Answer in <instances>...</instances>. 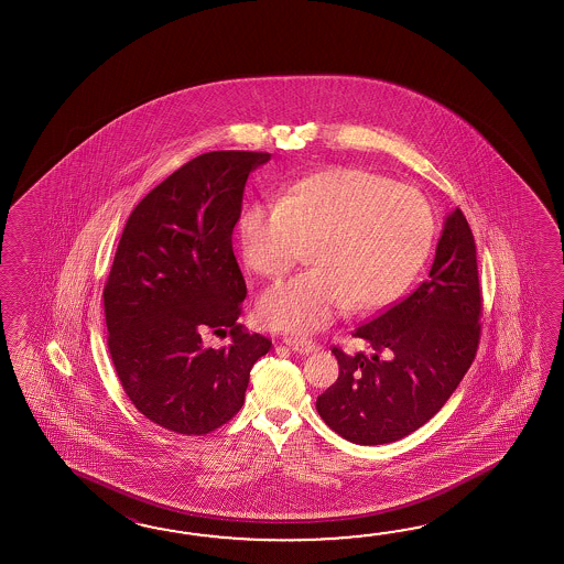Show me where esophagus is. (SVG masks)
Masks as SVG:
<instances>
[{
    "label": "esophagus",
    "instance_id": "esophagus-1",
    "mask_svg": "<svg viewBox=\"0 0 564 564\" xmlns=\"http://www.w3.org/2000/svg\"><path fill=\"white\" fill-rule=\"evenodd\" d=\"M284 345L292 348L294 352H299V355H311V352L318 350V345H314V343L306 340V338H296V336H286Z\"/></svg>",
    "mask_w": 564,
    "mask_h": 564
}]
</instances>
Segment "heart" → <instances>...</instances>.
I'll return each instance as SVG.
<instances>
[{
    "label": "heart",
    "instance_id": "obj_1",
    "mask_svg": "<svg viewBox=\"0 0 564 564\" xmlns=\"http://www.w3.org/2000/svg\"><path fill=\"white\" fill-rule=\"evenodd\" d=\"M433 236L432 205L417 189L365 169L314 173L278 204H253L241 216V252L260 276H286L306 246L314 265L268 290L258 318L278 330L314 333L348 306L379 311L417 276Z\"/></svg>",
    "mask_w": 564,
    "mask_h": 564
}]
</instances>
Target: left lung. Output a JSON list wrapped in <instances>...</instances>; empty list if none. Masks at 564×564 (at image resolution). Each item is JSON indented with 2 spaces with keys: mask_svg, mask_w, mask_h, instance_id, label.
Returning <instances> with one entry per match:
<instances>
[{
  "mask_svg": "<svg viewBox=\"0 0 564 564\" xmlns=\"http://www.w3.org/2000/svg\"><path fill=\"white\" fill-rule=\"evenodd\" d=\"M478 256L462 209L445 217L430 278L352 336L371 355L333 348L338 379L316 399L324 423L359 445L391 444L444 408L476 359Z\"/></svg>",
  "mask_w": 564,
  "mask_h": 564,
  "instance_id": "left-lung-1",
  "label": "left lung"
}]
</instances>
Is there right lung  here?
I'll use <instances>...</instances> for the list:
<instances>
[{
	"mask_svg": "<svg viewBox=\"0 0 564 564\" xmlns=\"http://www.w3.org/2000/svg\"><path fill=\"white\" fill-rule=\"evenodd\" d=\"M270 156H195L147 193L122 229L102 294L108 350L132 405L169 432L205 435L228 423L272 347L236 323L248 290L231 246L248 175ZM209 334L230 343L209 348Z\"/></svg>",
	"mask_w": 564,
	"mask_h": 564,
	"instance_id": "obj_1",
	"label": "right lung"
}]
</instances>
